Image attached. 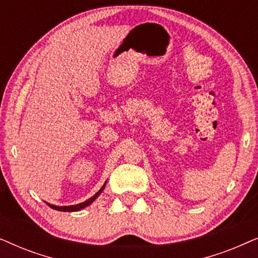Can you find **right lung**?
Returning <instances> with one entry per match:
<instances>
[{"label": "right lung", "mask_w": 258, "mask_h": 258, "mask_svg": "<svg viewBox=\"0 0 258 258\" xmlns=\"http://www.w3.org/2000/svg\"><path fill=\"white\" fill-rule=\"evenodd\" d=\"M107 183V182H105ZM105 183L103 184V186H102V188L98 190V191L95 194V195L93 196V197H90L89 200H87V201H84V202H82V203H80V204H75V206H68V207H57V206H54V204H49L48 203V206L51 208V209H55V210H58V211H68V213H72V211H79V210H81V209H83V208H86V207H88V206H90L91 203L94 202L95 200L97 199L98 196H100V194L103 191V189H104V186H105Z\"/></svg>", "instance_id": "obj_1"}]
</instances>
